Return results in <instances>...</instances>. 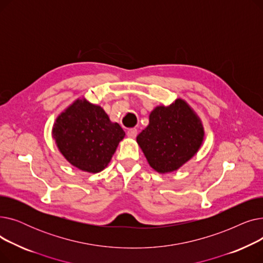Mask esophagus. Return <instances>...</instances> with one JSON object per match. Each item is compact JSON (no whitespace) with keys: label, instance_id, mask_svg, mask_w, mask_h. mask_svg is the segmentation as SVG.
Masks as SVG:
<instances>
[{"label":"esophagus","instance_id":"34e87169","mask_svg":"<svg viewBox=\"0 0 263 263\" xmlns=\"http://www.w3.org/2000/svg\"><path fill=\"white\" fill-rule=\"evenodd\" d=\"M127 135H128L129 137H132V139H134V137L137 135V130H136L135 128L129 129V130L127 131Z\"/></svg>","mask_w":263,"mask_h":263}]
</instances>
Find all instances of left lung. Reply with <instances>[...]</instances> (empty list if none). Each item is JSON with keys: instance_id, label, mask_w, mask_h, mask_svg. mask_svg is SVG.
Listing matches in <instances>:
<instances>
[{"instance_id": "1", "label": "left lung", "mask_w": 263, "mask_h": 263, "mask_svg": "<svg viewBox=\"0 0 263 263\" xmlns=\"http://www.w3.org/2000/svg\"><path fill=\"white\" fill-rule=\"evenodd\" d=\"M202 123L182 99L159 105L149 115V124L136 142L149 163L160 174L175 172L196 155L203 141Z\"/></svg>"}]
</instances>
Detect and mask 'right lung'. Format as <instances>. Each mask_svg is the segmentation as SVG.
Instances as JSON below:
<instances>
[{"instance_id":"add662e5","label":"right lung","mask_w":263,"mask_h":263,"mask_svg":"<svg viewBox=\"0 0 263 263\" xmlns=\"http://www.w3.org/2000/svg\"><path fill=\"white\" fill-rule=\"evenodd\" d=\"M52 135L69 163L96 174L107 166L126 134L117 122L109 120L101 106L83 98L59 115Z\"/></svg>"}]
</instances>
